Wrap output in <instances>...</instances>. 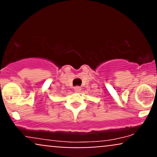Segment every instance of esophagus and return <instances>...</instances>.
<instances>
[{
  "mask_svg": "<svg viewBox=\"0 0 157 157\" xmlns=\"http://www.w3.org/2000/svg\"><path fill=\"white\" fill-rule=\"evenodd\" d=\"M75 92H80L81 91V88L80 86H76V87H75Z\"/></svg>",
  "mask_w": 157,
  "mask_h": 157,
  "instance_id": "esophagus-1",
  "label": "esophagus"
}]
</instances>
